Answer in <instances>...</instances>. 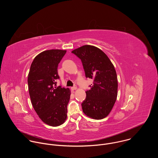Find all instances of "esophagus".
Returning <instances> with one entry per match:
<instances>
[{
  "label": "esophagus",
  "instance_id": "esophagus-1",
  "mask_svg": "<svg viewBox=\"0 0 158 158\" xmlns=\"http://www.w3.org/2000/svg\"><path fill=\"white\" fill-rule=\"evenodd\" d=\"M77 89V87H75V86H74V87H72V88H71V90H72V91L76 90Z\"/></svg>",
  "mask_w": 158,
  "mask_h": 158
}]
</instances>
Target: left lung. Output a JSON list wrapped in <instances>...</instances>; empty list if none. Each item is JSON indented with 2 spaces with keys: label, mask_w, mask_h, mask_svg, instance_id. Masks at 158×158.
I'll list each match as a JSON object with an SVG mask.
<instances>
[{
  "label": "left lung",
  "mask_w": 158,
  "mask_h": 158,
  "mask_svg": "<svg viewBox=\"0 0 158 158\" xmlns=\"http://www.w3.org/2000/svg\"><path fill=\"white\" fill-rule=\"evenodd\" d=\"M72 53L81 59L86 78L94 80L81 103L83 112L95 120L105 118L117 97V76L112 62L101 49L94 45H83Z\"/></svg>",
  "instance_id": "1"
}]
</instances>
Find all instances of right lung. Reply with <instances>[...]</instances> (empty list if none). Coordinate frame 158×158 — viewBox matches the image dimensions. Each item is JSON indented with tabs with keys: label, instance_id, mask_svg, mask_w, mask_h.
<instances>
[{
	"label": "right lung",
	"instance_id": "obj_1",
	"mask_svg": "<svg viewBox=\"0 0 158 158\" xmlns=\"http://www.w3.org/2000/svg\"><path fill=\"white\" fill-rule=\"evenodd\" d=\"M66 50L42 52L31 63L28 75V92L33 107L45 124L58 127L67 118V106L71 94L69 88L54 87L60 77L58 66Z\"/></svg>",
	"mask_w": 158,
	"mask_h": 158
}]
</instances>
